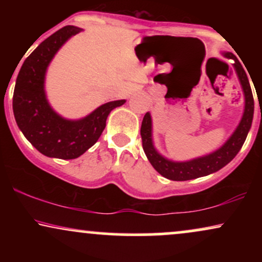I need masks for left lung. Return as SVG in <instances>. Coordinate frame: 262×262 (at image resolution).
I'll use <instances>...</instances> for the list:
<instances>
[{
    "label": "left lung",
    "mask_w": 262,
    "mask_h": 262,
    "mask_svg": "<svg viewBox=\"0 0 262 262\" xmlns=\"http://www.w3.org/2000/svg\"><path fill=\"white\" fill-rule=\"evenodd\" d=\"M223 55L228 59H233L234 69H235L237 79H239L240 85H242L243 92L245 97V107L244 113H243L242 119L239 124L233 132V134L228 138L221 148L215 151L210 152L200 158L192 159L187 161H173L169 160L165 156H162L158 150L155 149L154 141H152V121L151 116L148 112L144 116L143 122H141L140 135L143 140V149L145 152L146 158L152 165V167L160 173L161 176L166 179L172 180V181H187V180H193L197 177H202L210 175L213 172H217L222 167L235 158L239 150L242 149L243 144L248 137L249 130L251 128L252 117H254V97H252L251 87L249 83L248 76H246L244 69L237 61L233 53L225 52Z\"/></svg>",
    "instance_id": "obj_1"
}]
</instances>
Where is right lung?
<instances>
[{"label": "right lung", "mask_w": 262, "mask_h": 262, "mask_svg": "<svg viewBox=\"0 0 262 262\" xmlns=\"http://www.w3.org/2000/svg\"><path fill=\"white\" fill-rule=\"evenodd\" d=\"M82 29L66 26L41 41L23 62L13 93V113L18 128L38 151L49 158H79L106 127L108 114L125 100L107 102L81 119H66L48 102L45 74L60 48Z\"/></svg>", "instance_id": "obj_1"}]
</instances>
